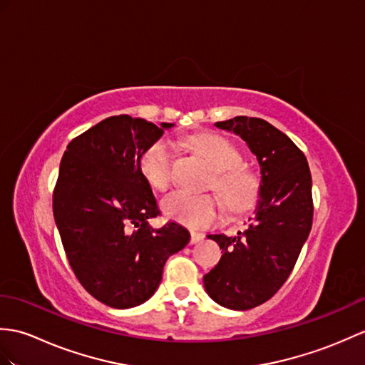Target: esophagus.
<instances>
[{"label": "esophagus", "instance_id": "34e87169", "mask_svg": "<svg viewBox=\"0 0 365 365\" xmlns=\"http://www.w3.org/2000/svg\"><path fill=\"white\" fill-rule=\"evenodd\" d=\"M203 240V235L202 233H199V232H191V244H197V242H200Z\"/></svg>", "mask_w": 365, "mask_h": 365}]
</instances>
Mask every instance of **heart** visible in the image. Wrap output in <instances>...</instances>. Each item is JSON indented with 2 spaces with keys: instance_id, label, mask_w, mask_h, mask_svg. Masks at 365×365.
I'll return each instance as SVG.
<instances>
[{
  "instance_id": "obj_1",
  "label": "heart",
  "mask_w": 365,
  "mask_h": 365,
  "mask_svg": "<svg viewBox=\"0 0 365 365\" xmlns=\"http://www.w3.org/2000/svg\"><path fill=\"white\" fill-rule=\"evenodd\" d=\"M192 148L213 168L207 188L215 190L230 210H244L258 197L259 180L250 169L240 163L241 154L227 138L216 133H203L192 138ZM173 143L162 137L144 149L138 158L143 179L157 191L171 185ZM168 217L191 227H208L222 213L221 202L211 194L175 192L163 202Z\"/></svg>"
}]
</instances>
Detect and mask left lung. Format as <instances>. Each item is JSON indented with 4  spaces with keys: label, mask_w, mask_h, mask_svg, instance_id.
<instances>
[{
    "label": "left lung",
    "mask_w": 365,
    "mask_h": 365,
    "mask_svg": "<svg viewBox=\"0 0 365 365\" xmlns=\"http://www.w3.org/2000/svg\"><path fill=\"white\" fill-rule=\"evenodd\" d=\"M247 143L261 169L255 216L236 236L208 235L222 249L203 277L205 291L224 308L245 311L267 302L292 272L312 225V182L303 152L259 118L216 123Z\"/></svg>",
    "instance_id": "obj_1"
}]
</instances>
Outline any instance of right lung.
<instances>
[{"label":"right lung","instance_id":"obj_1","mask_svg":"<svg viewBox=\"0 0 365 365\" xmlns=\"http://www.w3.org/2000/svg\"><path fill=\"white\" fill-rule=\"evenodd\" d=\"M174 124L110 116L66 146L53 210L74 275L96 300L116 309L155 294L168 258L190 242L185 227L149 225L160 215L138 158Z\"/></svg>","mask_w":365,"mask_h":365}]
</instances>
